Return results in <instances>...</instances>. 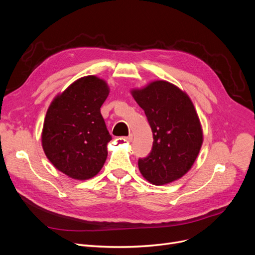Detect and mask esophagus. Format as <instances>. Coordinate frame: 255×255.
Returning <instances> with one entry per match:
<instances>
[{
	"label": "esophagus",
	"instance_id": "1",
	"mask_svg": "<svg viewBox=\"0 0 255 255\" xmlns=\"http://www.w3.org/2000/svg\"><path fill=\"white\" fill-rule=\"evenodd\" d=\"M132 139H133V135H132V134H129V135H128V136L124 137V140H126V141H128V142L132 141Z\"/></svg>",
	"mask_w": 255,
	"mask_h": 255
}]
</instances>
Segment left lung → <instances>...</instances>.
Masks as SVG:
<instances>
[{"label":"left lung","instance_id":"left-lung-1","mask_svg":"<svg viewBox=\"0 0 255 255\" xmlns=\"http://www.w3.org/2000/svg\"><path fill=\"white\" fill-rule=\"evenodd\" d=\"M152 131L149 155L138 160L141 175L155 185L168 184L192 168L203 143V131L191 98L167 81L132 89Z\"/></svg>","mask_w":255,"mask_h":255}]
</instances>
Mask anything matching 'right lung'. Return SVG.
Segmentation results:
<instances>
[{
	"label": "right lung",
	"mask_w": 255,
	"mask_h": 255,
	"mask_svg": "<svg viewBox=\"0 0 255 255\" xmlns=\"http://www.w3.org/2000/svg\"><path fill=\"white\" fill-rule=\"evenodd\" d=\"M109 93L105 80L86 76L56 95L48 108L42 146L52 165L71 178H92L107 160L112 136L100 108Z\"/></svg>",
	"instance_id": "add662e5"
}]
</instances>
